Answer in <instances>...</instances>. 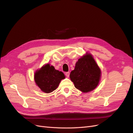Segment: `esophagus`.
<instances>
[{"mask_svg": "<svg viewBox=\"0 0 133 133\" xmlns=\"http://www.w3.org/2000/svg\"><path fill=\"white\" fill-rule=\"evenodd\" d=\"M65 75L66 76V77H67V78H68V77H69V76H70V72H66V73H65Z\"/></svg>", "mask_w": 133, "mask_h": 133, "instance_id": "1", "label": "esophagus"}]
</instances>
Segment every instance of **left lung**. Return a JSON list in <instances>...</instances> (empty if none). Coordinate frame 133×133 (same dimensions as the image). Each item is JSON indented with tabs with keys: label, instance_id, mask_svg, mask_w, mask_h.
I'll use <instances>...</instances> for the list:
<instances>
[{
	"label": "left lung",
	"instance_id": "obj_1",
	"mask_svg": "<svg viewBox=\"0 0 133 133\" xmlns=\"http://www.w3.org/2000/svg\"><path fill=\"white\" fill-rule=\"evenodd\" d=\"M70 77L77 89L88 92L95 89L99 84L101 70L91 54L87 53L78 59Z\"/></svg>",
	"mask_w": 133,
	"mask_h": 133
}]
</instances>
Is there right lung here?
Listing matches in <instances>:
<instances>
[{
  "mask_svg": "<svg viewBox=\"0 0 133 133\" xmlns=\"http://www.w3.org/2000/svg\"><path fill=\"white\" fill-rule=\"evenodd\" d=\"M65 78L63 73L56 70L54 66L46 64L34 74L36 84L44 92L49 93L56 89L61 81Z\"/></svg>",
  "mask_w": 133,
  "mask_h": 133,
  "instance_id": "obj_1",
  "label": "right lung"
}]
</instances>
